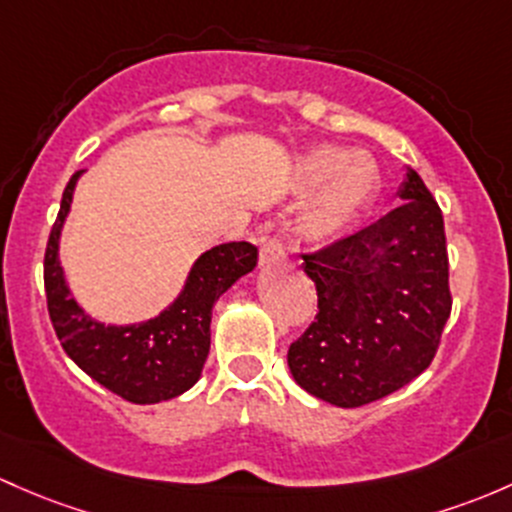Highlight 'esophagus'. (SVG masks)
I'll use <instances>...</instances> for the list:
<instances>
[{"label":"esophagus","mask_w":512,"mask_h":512,"mask_svg":"<svg viewBox=\"0 0 512 512\" xmlns=\"http://www.w3.org/2000/svg\"><path fill=\"white\" fill-rule=\"evenodd\" d=\"M284 260V247L282 242L277 238H267L262 240L260 245V265L262 267H270V265H277V262Z\"/></svg>","instance_id":"34e87169"}]
</instances>
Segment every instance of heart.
<instances>
[{"mask_svg":"<svg viewBox=\"0 0 512 512\" xmlns=\"http://www.w3.org/2000/svg\"><path fill=\"white\" fill-rule=\"evenodd\" d=\"M294 179L301 191H316L299 220L301 238L324 245L346 233L368 208L380 186L373 157L336 144H319L299 159Z\"/></svg>","mask_w":512,"mask_h":512,"instance_id":"obj_1","label":"heart"}]
</instances>
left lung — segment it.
Returning a JSON list of instances; mask_svg holds the SVG:
<instances>
[{
	"label": "left lung",
	"mask_w": 512,
	"mask_h": 512,
	"mask_svg": "<svg viewBox=\"0 0 512 512\" xmlns=\"http://www.w3.org/2000/svg\"><path fill=\"white\" fill-rule=\"evenodd\" d=\"M395 211L304 257L319 314L289 346L287 363L309 395L360 407L429 368L451 314L444 218L407 169Z\"/></svg>",
	"instance_id": "left-lung-1"
}]
</instances>
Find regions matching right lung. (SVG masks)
<instances>
[{"label": "right lung", "instance_id": "1", "mask_svg": "<svg viewBox=\"0 0 512 512\" xmlns=\"http://www.w3.org/2000/svg\"><path fill=\"white\" fill-rule=\"evenodd\" d=\"M83 169L63 191L61 211L51 228L43 257L48 316L63 351L83 373L134 405H157L184 395L198 383L211 351L215 301L240 277L255 270L257 247L223 242L193 262L181 294L159 316L139 324H102L71 297L58 245L71 213L73 191Z\"/></svg>", "mask_w": 512, "mask_h": 512}]
</instances>
